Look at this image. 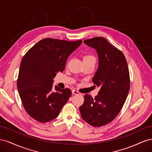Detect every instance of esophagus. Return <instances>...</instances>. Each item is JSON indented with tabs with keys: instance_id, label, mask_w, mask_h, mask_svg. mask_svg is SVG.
<instances>
[{
	"instance_id": "esophagus-1",
	"label": "esophagus",
	"mask_w": 152,
	"mask_h": 152,
	"mask_svg": "<svg viewBox=\"0 0 152 152\" xmlns=\"http://www.w3.org/2000/svg\"><path fill=\"white\" fill-rule=\"evenodd\" d=\"M72 94H79L80 93H79V92H78L77 91L73 89V90H72Z\"/></svg>"
}]
</instances>
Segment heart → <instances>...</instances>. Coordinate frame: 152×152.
<instances>
[{"label":"heart","mask_w":152,"mask_h":152,"mask_svg":"<svg viewBox=\"0 0 152 152\" xmlns=\"http://www.w3.org/2000/svg\"><path fill=\"white\" fill-rule=\"evenodd\" d=\"M84 60H94L96 61V59L94 56H93V55H86V56L84 57Z\"/></svg>","instance_id":"heart-1"}]
</instances>
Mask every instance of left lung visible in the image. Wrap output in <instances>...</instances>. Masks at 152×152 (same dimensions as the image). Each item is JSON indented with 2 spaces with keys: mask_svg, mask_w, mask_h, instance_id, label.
Segmentation results:
<instances>
[{
  "mask_svg": "<svg viewBox=\"0 0 152 152\" xmlns=\"http://www.w3.org/2000/svg\"><path fill=\"white\" fill-rule=\"evenodd\" d=\"M84 42L98 54V68L93 82L100 91L94 99L86 94L79 110L84 121L101 127L112 122L121 110L130 88L129 72L124 54L104 38L95 37Z\"/></svg>",
  "mask_w": 152,
  "mask_h": 152,
  "instance_id": "1",
  "label": "left lung"
}]
</instances>
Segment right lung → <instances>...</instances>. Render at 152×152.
<instances>
[{"label":"right lung","instance_id":"add662e5","mask_svg":"<svg viewBox=\"0 0 152 152\" xmlns=\"http://www.w3.org/2000/svg\"><path fill=\"white\" fill-rule=\"evenodd\" d=\"M82 42L44 39L23 58L18 91L26 112L35 120L48 122L56 118L71 96L70 89L53 87V79L65 70L68 58Z\"/></svg>","mask_w":152,"mask_h":152}]
</instances>
